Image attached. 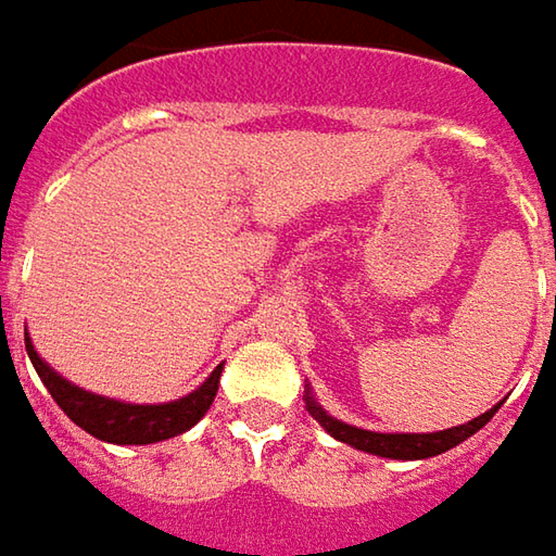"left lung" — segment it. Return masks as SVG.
Instances as JSON below:
<instances>
[{"label": "left lung", "mask_w": 556, "mask_h": 556, "mask_svg": "<svg viewBox=\"0 0 556 556\" xmlns=\"http://www.w3.org/2000/svg\"><path fill=\"white\" fill-rule=\"evenodd\" d=\"M306 408L309 415L331 433L333 439L346 442V445H355L358 452H371V455H380V458H395V460H417V458H433V455H442L448 448H455L458 442H464L467 437H473L480 427H485L492 415L498 412V405L485 415L473 417L460 427H448V430H439V433H371V430H358V427H350L337 417L325 415L315 399L306 395Z\"/></svg>", "instance_id": "left-lung-1"}]
</instances>
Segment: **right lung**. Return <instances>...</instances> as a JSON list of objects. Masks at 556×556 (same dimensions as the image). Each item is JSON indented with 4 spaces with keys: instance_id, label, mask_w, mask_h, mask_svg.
Masks as SVG:
<instances>
[{
    "instance_id": "right-lung-1",
    "label": "right lung",
    "mask_w": 556,
    "mask_h": 556,
    "mask_svg": "<svg viewBox=\"0 0 556 556\" xmlns=\"http://www.w3.org/2000/svg\"><path fill=\"white\" fill-rule=\"evenodd\" d=\"M27 355H30L33 368L42 377L46 390L52 393L58 408L74 420L76 427H83L86 433L104 442H117V445H148V442H161V439L179 437L188 427H194L206 408L213 405L216 390H219V374L223 365L206 377V383L198 387L191 395H185L179 402H166V405H126L114 402L104 395L86 393L74 383H67L61 374H54L33 350L30 337L24 333Z\"/></svg>"
}]
</instances>
